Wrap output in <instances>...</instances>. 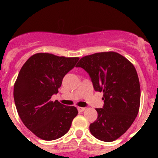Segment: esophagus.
Returning a JSON list of instances; mask_svg holds the SVG:
<instances>
[{"label": "esophagus", "mask_w": 158, "mask_h": 158, "mask_svg": "<svg viewBox=\"0 0 158 158\" xmlns=\"http://www.w3.org/2000/svg\"><path fill=\"white\" fill-rule=\"evenodd\" d=\"M77 110L79 112H82V111H84L85 110V107H77Z\"/></svg>", "instance_id": "esophagus-1"}]
</instances>
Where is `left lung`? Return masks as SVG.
Wrapping results in <instances>:
<instances>
[{
  "label": "left lung",
  "instance_id": "8db88e82",
  "mask_svg": "<svg viewBox=\"0 0 158 158\" xmlns=\"http://www.w3.org/2000/svg\"><path fill=\"white\" fill-rule=\"evenodd\" d=\"M77 67L89 73L95 91L103 92L104 104L89 130L97 139L112 142L123 135L138 115L141 90L133 64L116 52H101L81 58Z\"/></svg>",
  "mask_w": 158,
  "mask_h": 158
}]
</instances>
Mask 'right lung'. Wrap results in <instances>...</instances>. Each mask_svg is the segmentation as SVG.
Listing matches in <instances>:
<instances>
[{
	"label": "right lung",
	"mask_w": 158,
	"mask_h": 158,
	"mask_svg": "<svg viewBox=\"0 0 158 158\" xmlns=\"http://www.w3.org/2000/svg\"><path fill=\"white\" fill-rule=\"evenodd\" d=\"M78 60L39 53L19 71L13 90L16 110L26 127L40 139L51 141L62 137L77 115L74 106L52 101L51 96L58 93L63 77Z\"/></svg>",
	"instance_id": "obj_1"
}]
</instances>
